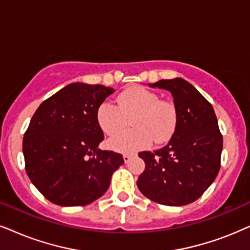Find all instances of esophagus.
Instances as JSON below:
<instances>
[{"label": "esophagus", "mask_w": 250, "mask_h": 250, "mask_svg": "<svg viewBox=\"0 0 250 250\" xmlns=\"http://www.w3.org/2000/svg\"><path fill=\"white\" fill-rule=\"evenodd\" d=\"M130 159H131L130 154H123V160H125V164H128L129 162H130Z\"/></svg>", "instance_id": "34e87169"}]
</instances>
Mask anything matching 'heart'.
Here are the masks:
<instances>
[{"instance_id": "obj_1", "label": "heart", "mask_w": 250, "mask_h": 250, "mask_svg": "<svg viewBox=\"0 0 250 250\" xmlns=\"http://www.w3.org/2000/svg\"><path fill=\"white\" fill-rule=\"evenodd\" d=\"M131 118L134 129L116 136L108 142L114 151L132 153L150 145L166 142L175 130L178 110L170 100L159 99L153 91L134 86L123 91L118 98V106L104 102L97 109V121L108 136L118 135L127 127Z\"/></svg>"}]
</instances>
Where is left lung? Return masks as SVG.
Returning <instances> with one entry per match:
<instances>
[{"label": "left lung", "instance_id": "obj_1", "mask_svg": "<svg viewBox=\"0 0 250 250\" xmlns=\"http://www.w3.org/2000/svg\"><path fill=\"white\" fill-rule=\"evenodd\" d=\"M151 87L169 91L178 110L172 137L159 150L138 153L145 169L137 187L148 200L181 207L200 198L220 169L223 136L213 107L182 78L162 80Z\"/></svg>", "mask_w": 250, "mask_h": 250}]
</instances>
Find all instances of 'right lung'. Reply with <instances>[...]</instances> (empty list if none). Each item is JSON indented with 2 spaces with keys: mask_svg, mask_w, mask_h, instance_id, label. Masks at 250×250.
<instances>
[{
  "mask_svg": "<svg viewBox=\"0 0 250 250\" xmlns=\"http://www.w3.org/2000/svg\"><path fill=\"white\" fill-rule=\"evenodd\" d=\"M113 92L99 84H69L41 104L31 119L23 138L25 169L52 203H92L125 163L122 154L98 147L104 134L97 109Z\"/></svg>",
  "mask_w": 250,
  "mask_h": 250,
  "instance_id": "1",
  "label": "right lung"
}]
</instances>
